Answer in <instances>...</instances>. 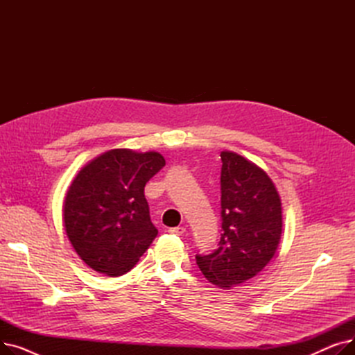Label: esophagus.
Wrapping results in <instances>:
<instances>
[{"instance_id": "esophagus-1", "label": "esophagus", "mask_w": 355, "mask_h": 355, "mask_svg": "<svg viewBox=\"0 0 355 355\" xmlns=\"http://www.w3.org/2000/svg\"><path fill=\"white\" fill-rule=\"evenodd\" d=\"M184 232H185V229H184V227H170V229H168V233H171V234H177V236H181V234H184Z\"/></svg>"}]
</instances>
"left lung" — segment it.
I'll return each mask as SVG.
<instances>
[{"instance_id": "1", "label": "left lung", "mask_w": 355, "mask_h": 355, "mask_svg": "<svg viewBox=\"0 0 355 355\" xmlns=\"http://www.w3.org/2000/svg\"><path fill=\"white\" fill-rule=\"evenodd\" d=\"M221 157V237L210 254H196L207 281L239 286L273 257L282 234V204L275 184L257 165L234 153Z\"/></svg>"}]
</instances>
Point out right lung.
<instances>
[{
    "label": "right lung",
    "instance_id": "1",
    "mask_svg": "<svg viewBox=\"0 0 355 355\" xmlns=\"http://www.w3.org/2000/svg\"><path fill=\"white\" fill-rule=\"evenodd\" d=\"M164 165L158 153L112 149L73 180L63 220L71 246L89 268L121 276L153 243L158 230L149 217L144 189Z\"/></svg>",
    "mask_w": 355,
    "mask_h": 355
}]
</instances>
